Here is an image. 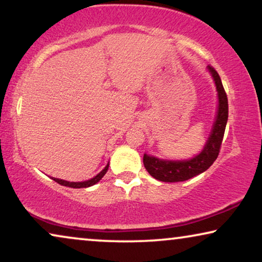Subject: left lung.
<instances>
[{
  "label": "left lung",
  "instance_id": "1",
  "mask_svg": "<svg viewBox=\"0 0 262 262\" xmlns=\"http://www.w3.org/2000/svg\"><path fill=\"white\" fill-rule=\"evenodd\" d=\"M207 69L209 70L210 75L215 82L219 99L216 118L214 121L209 138L201 153L189 160L168 161V160H161L155 156L144 154V168L156 180L163 182H180L188 180V179L196 177L208 169L220 153L222 139H224L226 124L228 120V100L216 70L212 66H207Z\"/></svg>",
  "mask_w": 262,
  "mask_h": 262
}]
</instances>
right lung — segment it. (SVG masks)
I'll list each match as a JSON object with an SVG mask.
<instances>
[{"instance_id":"obj_1","label":"right lung","mask_w":262,"mask_h":262,"mask_svg":"<svg viewBox=\"0 0 262 262\" xmlns=\"http://www.w3.org/2000/svg\"><path fill=\"white\" fill-rule=\"evenodd\" d=\"M108 167H109V162L108 165L104 167V168L100 171L99 174L96 175V177H94L91 180H87V181H82V182H69V181H66V180H61V179H56V178H52L54 181L57 182L58 185L61 186H66V187H70V188H87V187H91L93 185H95V183L99 182L101 179L103 178V175L107 173L108 170Z\"/></svg>"}]
</instances>
